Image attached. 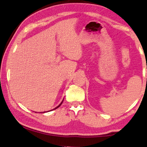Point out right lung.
<instances>
[{"label":"right lung","mask_w":147,"mask_h":147,"mask_svg":"<svg viewBox=\"0 0 147 147\" xmlns=\"http://www.w3.org/2000/svg\"><path fill=\"white\" fill-rule=\"evenodd\" d=\"M63 101H62V102H61V104H59V105L58 106H57V107H56V108H55V109H53V110H55V109H57V108H59V106H60L61 105V104H62V103H63ZM43 113H44V112H43Z\"/></svg>","instance_id":"add662e5"}]
</instances>
